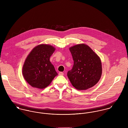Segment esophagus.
I'll list each match as a JSON object with an SVG mask.
<instances>
[{
	"label": "esophagus",
	"instance_id": "esophagus-1",
	"mask_svg": "<svg viewBox=\"0 0 128 128\" xmlns=\"http://www.w3.org/2000/svg\"><path fill=\"white\" fill-rule=\"evenodd\" d=\"M64 73H63L62 72H60L58 73V75H64Z\"/></svg>",
	"mask_w": 128,
	"mask_h": 128
}]
</instances>
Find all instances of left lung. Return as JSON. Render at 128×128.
Returning <instances> with one entry per match:
<instances>
[{"instance_id": "obj_1", "label": "left lung", "mask_w": 128, "mask_h": 128, "mask_svg": "<svg viewBox=\"0 0 128 128\" xmlns=\"http://www.w3.org/2000/svg\"><path fill=\"white\" fill-rule=\"evenodd\" d=\"M72 56V69L68 72L72 85L78 90H85L94 86L100 79L102 65L100 58L85 44L69 48Z\"/></svg>"}]
</instances>
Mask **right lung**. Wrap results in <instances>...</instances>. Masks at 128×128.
<instances>
[{"label":"right lung","instance_id":"right-lung-1","mask_svg":"<svg viewBox=\"0 0 128 128\" xmlns=\"http://www.w3.org/2000/svg\"><path fill=\"white\" fill-rule=\"evenodd\" d=\"M55 49L50 45L40 44L33 48L26 58L22 73L25 80L32 87L44 89L58 75L50 60Z\"/></svg>","mask_w":128,"mask_h":128}]
</instances>
